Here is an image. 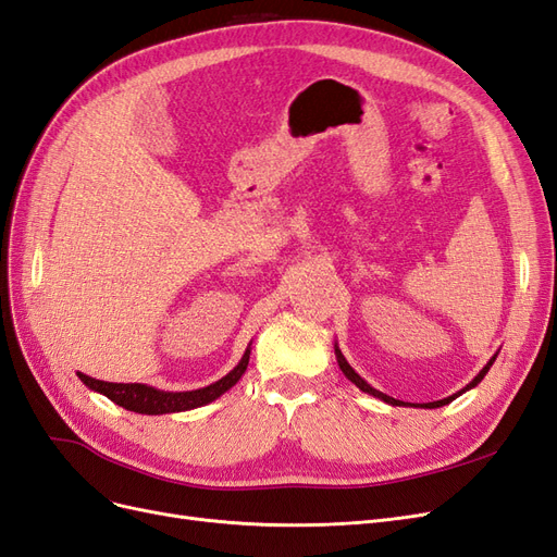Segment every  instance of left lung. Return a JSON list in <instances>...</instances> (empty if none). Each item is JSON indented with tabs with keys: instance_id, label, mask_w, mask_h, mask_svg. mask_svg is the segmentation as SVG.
Instances as JSON below:
<instances>
[{
	"instance_id": "1",
	"label": "left lung",
	"mask_w": 557,
	"mask_h": 557,
	"mask_svg": "<svg viewBox=\"0 0 557 557\" xmlns=\"http://www.w3.org/2000/svg\"><path fill=\"white\" fill-rule=\"evenodd\" d=\"M334 352H336V362H339V369H342V372L346 374V379L348 381H352V383H356L358 387H360V391L362 393H367V395H374V397H379V399H383L385 404H393V407H404V401H399V399H395V397H391V395H385V393H381V391H376V387H372V385H369L358 372H356V369H352L348 362H346V358L342 356V350H339V346H334ZM495 358L497 356H493L491 358V362H487L483 369H481V372L474 376V381H471V383H467V387H462V391L460 393H455V395H450V397H444V399H436V401H428V404H420V407H423V409H436V407H444V404H450L455 397H460L462 393H467L469 391V387H474V385H479L481 381H483V376L487 374V369H491L493 367V362H495Z\"/></svg>"
}]
</instances>
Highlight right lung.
I'll return each instance as SVG.
<instances>
[{"label":"right lung","instance_id":"obj_1","mask_svg":"<svg viewBox=\"0 0 557 557\" xmlns=\"http://www.w3.org/2000/svg\"><path fill=\"white\" fill-rule=\"evenodd\" d=\"M248 358H250V348H246L244 358L239 360V364L234 367L227 376H223L221 381H215L207 387H199V391H185V393H164V391H158V387H153V385H144V383L97 381V379L86 376L81 372H78V379L86 383L90 391L109 397L111 401L117 404V407H123L127 411L146 413V416L178 413V411L205 407V404H209V401L221 397L223 393H227L230 387L244 376L246 367H248Z\"/></svg>","mask_w":557,"mask_h":557}]
</instances>
